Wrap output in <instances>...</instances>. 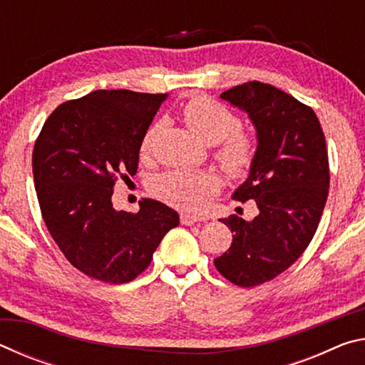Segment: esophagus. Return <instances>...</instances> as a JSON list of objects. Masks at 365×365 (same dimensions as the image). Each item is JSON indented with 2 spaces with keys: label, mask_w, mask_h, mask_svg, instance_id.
Instances as JSON below:
<instances>
[{
  "label": "esophagus",
  "mask_w": 365,
  "mask_h": 365,
  "mask_svg": "<svg viewBox=\"0 0 365 365\" xmlns=\"http://www.w3.org/2000/svg\"><path fill=\"white\" fill-rule=\"evenodd\" d=\"M207 217L205 215H193V214H182L180 215V222L183 225H193L196 222H206Z\"/></svg>",
  "instance_id": "1"
}]
</instances>
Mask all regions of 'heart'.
Wrapping results in <instances>:
<instances>
[{"label": "heart", "instance_id": "heart-1", "mask_svg": "<svg viewBox=\"0 0 365 365\" xmlns=\"http://www.w3.org/2000/svg\"><path fill=\"white\" fill-rule=\"evenodd\" d=\"M180 115L197 137L215 145L214 158L228 175H243L256 158V141L242 130L240 119L233 110L212 98L197 95L183 104ZM163 120L154 122L141 140V156H150ZM217 188V177L211 172L172 169L151 180V191L168 205L195 211L206 196Z\"/></svg>", "mask_w": 365, "mask_h": 365}]
</instances>
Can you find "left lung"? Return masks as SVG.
<instances>
[{"instance_id": "obj_1", "label": "left lung", "mask_w": 365, "mask_h": 365, "mask_svg": "<svg viewBox=\"0 0 365 365\" xmlns=\"http://www.w3.org/2000/svg\"><path fill=\"white\" fill-rule=\"evenodd\" d=\"M220 98L256 127L255 163L233 200H252L259 214L220 219L233 242L214 264L228 282L250 288L285 272L311 243L329 196V154L316 113L285 91L252 80Z\"/></svg>"}]
</instances>
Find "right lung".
<instances>
[{"mask_svg":"<svg viewBox=\"0 0 365 365\" xmlns=\"http://www.w3.org/2000/svg\"><path fill=\"white\" fill-rule=\"evenodd\" d=\"M168 95L96 90L53 110L35 141L34 182L43 220L67 261L91 279L127 283L151 264L178 214L143 197L115 211L117 178L135 175L140 146Z\"/></svg>","mask_w":365,"mask_h":365,"instance_id":"add662e5","label":"right lung"}]
</instances>
